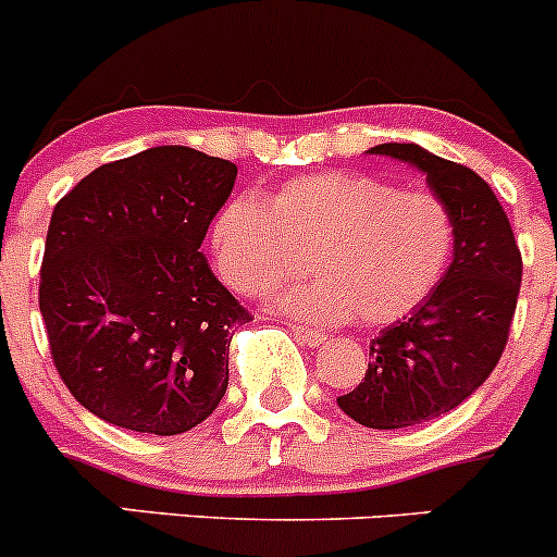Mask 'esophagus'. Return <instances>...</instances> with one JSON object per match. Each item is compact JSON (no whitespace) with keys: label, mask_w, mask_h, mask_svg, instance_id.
Masks as SVG:
<instances>
[{"label":"esophagus","mask_w":557,"mask_h":557,"mask_svg":"<svg viewBox=\"0 0 557 557\" xmlns=\"http://www.w3.org/2000/svg\"><path fill=\"white\" fill-rule=\"evenodd\" d=\"M292 332H295V335L300 337L302 346H308V348H319L321 343L326 341L324 332H319V330H308V326H292Z\"/></svg>","instance_id":"1"}]
</instances>
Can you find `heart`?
<instances>
[{
    "label": "heart",
    "mask_w": 557,
    "mask_h": 557,
    "mask_svg": "<svg viewBox=\"0 0 557 557\" xmlns=\"http://www.w3.org/2000/svg\"><path fill=\"white\" fill-rule=\"evenodd\" d=\"M211 262L227 286L260 295L297 271L313 281L271 297L308 324H388L416 311L443 278L453 220L437 195L399 190L357 171L297 176L262 200L240 195L216 211Z\"/></svg>",
    "instance_id": "1"
}]
</instances>
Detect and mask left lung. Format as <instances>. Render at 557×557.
Here are the masks:
<instances>
[{
	"instance_id": "8db88e82",
	"label": "left lung",
	"mask_w": 557,
	"mask_h": 557,
	"mask_svg": "<svg viewBox=\"0 0 557 557\" xmlns=\"http://www.w3.org/2000/svg\"><path fill=\"white\" fill-rule=\"evenodd\" d=\"M426 176L453 220V262L432 295L381 330L370 364L337 407L370 429H405L445 416L472 397L507 346L523 260L502 203L472 169L418 145H377Z\"/></svg>"
}]
</instances>
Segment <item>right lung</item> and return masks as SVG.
<instances>
[{
  "label": "right lung",
  "mask_w": 557,
  "mask_h": 557,
  "mask_svg": "<svg viewBox=\"0 0 557 557\" xmlns=\"http://www.w3.org/2000/svg\"><path fill=\"white\" fill-rule=\"evenodd\" d=\"M236 174L163 145L99 165L55 203L39 311L61 381L101 421L171 437L225 397L231 337L249 313L200 244Z\"/></svg>",
  "instance_id": "1"
}]
</instances>
